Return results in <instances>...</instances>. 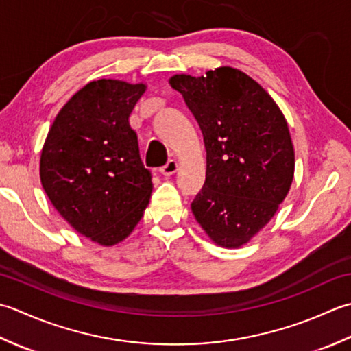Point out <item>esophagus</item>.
Returning a JSON list of instances; mask_svg holds the SVG:
<instances>
[{
    "label": "esophagus",
    "mask_w": 351,
    "mask_h": 351,
    "mask_svg": "<svg viewBox=\"0 0 351 351\" xmlns=\"http://www.w3.org/2000/svg\"><path fill=\"white\" fill-rule=\"evenodd\" d=\"M177 169H178L177 162L171 159V160H168V162H167V165H165V167H162V168H160V173H162L163 176H165V177H169V176H173Z\"/></svg>",
    "instance_id": "34e87169"
}]
</instances>
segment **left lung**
Segmentation results:
<instances>
[{"instance_id": "1", "label": "left lung", "mask_w": 351, "mask_h": 351, "mask_svg": "<svg viewBox=\"0 0 351 351\" xmlns=\"http://www.w3.org/2000/svg\"><path fill=\"white\" fill-rule=\"evenodd\" d=\"M169 84L183 95L206 147V182L192 213L217 245L242 247L289 192L295 157L288 123L268 92L239 69L177 74Z\"/></svg>"}]
</instances>
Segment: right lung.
<instances>
[{
    "label": "right lung",
    "instance_id": "add662e5",
    "mask_svg": "<svg viewBox=\"0 0 351 351\" xmlns=\"http://www.w3.org/2000/svg\"><path fill=\"white\" fill-rule=\"evenodd\" d=\"M145 89L112 78L83 86L57 113L40 153L49 202L71 227L104 247L133 232L153 191L128 123Z\"/></svg>",
    "mask_w": 351,
    "mask_h": 351
}]
</instances>
